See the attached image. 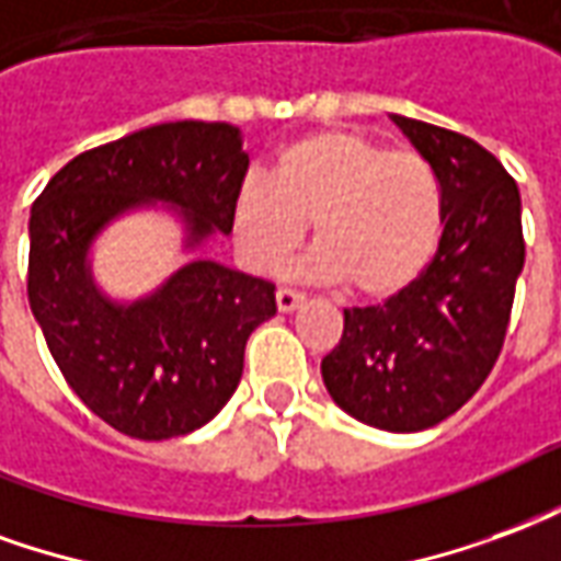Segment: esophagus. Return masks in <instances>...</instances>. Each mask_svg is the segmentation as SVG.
<instances>
[{
  "mask_svg": "<svg viewBox=\"0 0 561 561\" xmlns=\"http://www.w3.org/2000/svg\"><path fill=\"white\" fill-rule=\"evenodd\" d=\"M277 310L280 313H289V310H296L298 305H305V296L296 293V289H277Z\"/></svg>",
  "mask_w": 561,
  "mask_h": 561,
  "instance_id": "34e87169",
  "label": "esophagus"
}]
</instances>
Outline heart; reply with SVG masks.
<instances>
[{
	"label": "heart",
	"mask_w": 561,
	"mask_h": 561,
	"mask_svg": "<svg viewBox=\"0 0 561 561\" xmlns=\"http://www.w3.org/2000/svg\"><path fill=\"white\" fill-rule=\"evenodd\" d=\"M313 224L310 277L362 298L403 293L443 236V191L431 163L355 130H313L277 151L272 182L232 199V239L256 272L284 263Z\"/></svg>",
	"instance_id": "b5f03b06"
}]
</instances>
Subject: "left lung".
I'll list each match as a JSON object with an SVG mask.
<instances>
[{"label":"left lung","instance_id":"left-lung-1","mask_svg":"<svg viewBox=\"0 0 561 561\" xmlns=\"http://www.w3.org/2000/svg\"><path fill=\"white\" fill-rule=\"evenodd\" d=\"M391 122L436 173L443 239L403 293L343 310L322 382L362 424L419 433L460 410L496 365L526 244L520 191L488 149L419 118Z\"/></svg>","mask_w":561,"mask_h":561}]
</instances>
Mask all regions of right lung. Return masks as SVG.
<instances>
[{"label": "right lung", "mask_w": 561, "mask_h": 561, "mask_svg": "<svg viewBox=\"0 0 561 561\" xmlns=\"http://www.w3.org/2000/svg\"><path fill=\"white\" fill-rule=\"evenodd\" d=\"M248 173L227 122H167L77 154L28 215V308L65 382L134 439H170L215 419L244 367V343L277 313L275 284L206 260L232 232ZM163 210L183 263L151 294L116 299L96 284L94 244L128 214Z\"/></svg>", "instance_id": "add662e5"}]
</instances>
